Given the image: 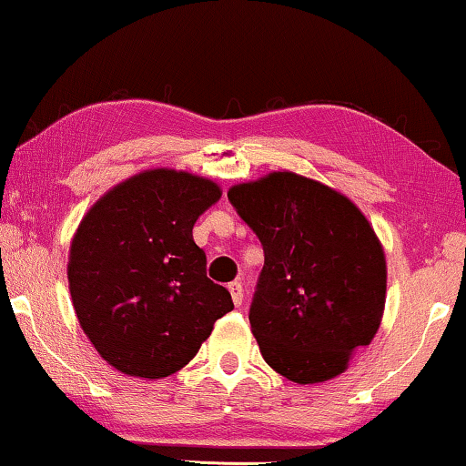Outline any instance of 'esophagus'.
Wrapping results in <instances>:
<instances>
[{
	"instance_id": "esophagus-1",
	"label": "esophagus",
	"mask_w": 466,
	"mask_h": 466,
	"mask_svg": "<svg viewBox=\"0 0 466 466\" xmlns=\"http://www.w3.org/2000/svg\"><path fill=\"white\" fill-rule=\"evenodd\" d=\"M228 292H231V299H233V305L239 307L241 302H244V288H241L239 281H233L228 283Z\"/></svg>"
}]
</instances>
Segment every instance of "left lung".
I'll list each match as a JSON object with an SVG mask.
<instances>
[{
    "label": "left lung",
    "instance_id": "1",
    "mask_svg": "<svg viewBox=\"0 0 466 466\" xmlns=\"http://www.w3.org/2000/svg\"><path fill=\"white\" fill-rule=\"evenodd\" d=\"M227 195L265 249L249 307L262 357L292 382L336 379L382 321L387 260L372 225L347 195L288 170Z\"/></svg>",
    "mask_w": 466,
    "mask_h": 466
}]
</instances>
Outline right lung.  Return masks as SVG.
<instances>
[{
    "mask_svg": "<svg viewBox=\"0 0 466 466\" xmlns=\"http://www.w3.org/2000/svg\"><path fill=\"white\" fill-rule=\"evenodd\" d=\"M220 195L210 178L155 167L106 191L79 222L66 265L73 309L121 374L178 372L233 309L193 241L195 220Z\"/></svg>",
    "mask_w": 466,
    "mask_h": 466,
    "instance_id": "1",
    "label": "right lung"
}]
</instances>
